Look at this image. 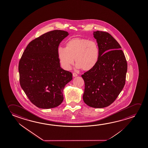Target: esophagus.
I'll use <instances>...</instances> for the list:
<instances>
[{"label":"esophagus","mask_w":148,"mask_h":148,"mask_svg":"<svg viewBox=\"0 0 148 148\" xmlns=\"http://www.w3.org/2000/svg\"><path fill=\"white\" fill-rule=\"evenodd\" d=\"M73 77H76V76H77L78 75L76 74V73H73Z\"/></svg>","instance_id":"obj_1"}]
</instances>
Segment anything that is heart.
Segmentation results:
<instances>
[{"mask_svg": "<svg viewBox=\"0 0 148 148\" xmlns=\"http://www.w3.org/2000/svg\"><path fill=\"white\" fill-rule=\"evenodd\" d=\"M57 55L61 65L66 70H70L75 59L77 68L88 71L97 64L99 49L95 40L74 37L66 42V48H58Z\"/></svg>", "mask_w": 148, "mask_h": 148, "instance_id": "obj_1", "label": "heart"}]
</instances>
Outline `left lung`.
<instances>
[{
  "mask_svg": "<svg viewBox=\"0 0 148 148\" xmlns=\"http://www.w3.org/2000/svg\"><path fill=\"white\" fill-rule=\"evenodd\" d=\"M99 49V58L93 68L82 75L84 80L83 100L95 108L108 107L125 86L127 72L125 56L118 42L107 32H93Z\"/></svg>",
  "mask_w": 148,
  "mask_h": 148,
  "instance_id": "1",
  "label": "left lung"
}]
</instances>
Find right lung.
Segmentation results:
<instances>
[{"instance_id": "obj_1", "label": "right lung", "mask_w": 148, "mask_h": 148, "mask_svg": "<svg viewBox=\"0 0 148 148\" xmlns=\"http://www.w3.org/2000/svg\"><path fill=\"white\" fill-rule=\"evenodd\" d=\"M69 33L62 30L47 32L28 44L18 65L21 87L30 101L41 109L58 106L63 90L72 74L60 67L57 49Z\"/></svg>"}]
</instances>
